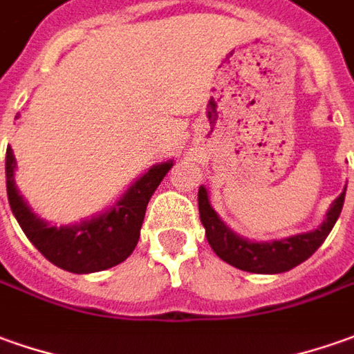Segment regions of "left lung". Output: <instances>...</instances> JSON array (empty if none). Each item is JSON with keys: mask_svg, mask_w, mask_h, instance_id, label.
Here are the masks:
<instances>
[{"mask_svg": "<svg viewBox=\"0 0 354 354\" xmlns=\"http://www.w3.org/2000/svg\"><path fill=\"white\" fill-rule=\"evenodd\" d=\"M345 192H347V186L343 187L337 199L329 205L326 218L322 221L318 228L281 238V240H259V242L240 236L223 223L217 211L211 207L209 192L205 186H199L197 205H199L201 225L205 227L207 242L218 258L242 271L275 275V273H285L300 266L324 244V240L328 238L335 221L341 215Z\"/></svg>", "mask_w": 354, "mask_h": 354, "instance_id": "obj_1", "label": "left lung"}]
</instances>
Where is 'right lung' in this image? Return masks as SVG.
Returning <instances> with one entry per match:
<instances>
[{"mask_svg":"<svg viewBox=\"0 0 354 354\" xmlns=\"http://www.w3.org/2000/svg\"><path fill=\"white\" fill-rule=\"evenodd\" d=\"M172 165L174 160L153 165L145 174L133 180L106 211L57 227L38 217L21 196L15 184V155L13 149L7 147V197L17 223L48 261L71 273H96L114 268L131 256L145 218L147 203Z\"/></svg>","mask_w":354,"mask_h":354,"instance_id":"right-lung-1","label":"right lung"}]
</instances>
